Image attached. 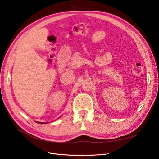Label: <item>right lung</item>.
Returning a JSON list of instances; mask_svg holds the SVG:
<instances>
[{
    "mask_svg": "<svg viewBox=\"0 0 159 159\" xmlns=\"http://www.w3.org/2000/svg\"><path fill=\"white\" fill-rule=\"evenodd\" d=\"M40 124H45V123H43V122H39Z\"/></svg>",
    "mask_w": 159,
    "mask_h": 159,
    "instance_id": "obj_1",
    "label": "right lung"
}]
</instances>
